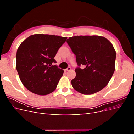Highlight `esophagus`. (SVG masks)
Instances as JSON below:
<instances>
[{
	"mask_svg": "<svg viewBox=\"0 0 134 134\" xmlns=\"http://www.w3.org/2000/svg\"><path fill=\"white\" fill-rule=\"evenodd\" d=\"M71 70V67L69 66V67H68L67 69H66L65 71H69V70Z\"/></svg>",
	"mask_w": 134,
	"mask_h": 134,
	"instance_id": "obj_1",
	"label": "esophagus"
}]
</instances>
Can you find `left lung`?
I'll use <instances>...</instances> for the list:
<instances>
[{"label":"left lung","instance_id":"obj_1","mask_svg":"<svg viewBox=\"0 0 134 134\" xmlns=\"http://www.w3.org/2000/svg\"><path fill=\"white\" fill-rule=\"evenodd\" d=\"M75 55L76 76L71 83L75 90L92 94L102 90L115 71L116 51L112 43L99 36H76L66 41ZM83 65V70L80 66Z\"/></svg>","mask_w":134,"mask_h":134}]
</instances>
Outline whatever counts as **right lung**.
<instances>
[{"mask_svg": "<svg viewBox=\"0 0 134 134\" xmlns=\"http://www.w3.org/2000/svg\"><path fill=\"white\" fill-rule=\"evenodd\" d=\"M67 37L54 35L30 36L19 46L16 55V69L23 86L38 95L54 92L64 70L54 59Z\"/></svg>", "mask_w": 134, "mask_h": 134, "instance_id": "add662e5", "label": "right lung"}]
</instances>
